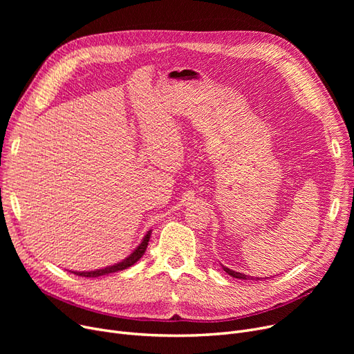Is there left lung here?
<instances>
[{
    "label": "left lung",
    "instance_id": "8db88e82",
    "mask_svg": "<svg viewBox=\"0 0 354 354\" xmlns=\"http://www.w3.org/2000/svg\"><path fill=\"white\" fill-rule=\"evenodd\" d=\"M222 268H224V271L225 272H228L230 275H232L234 278H239V280H259L258 277H250V275H245V274H243V272H236V271H232V270H230V268H227V267H224L222 266Z\"/></svg>",
    "mask_w": 354,
    "mask_h": 354
}]
</instances>
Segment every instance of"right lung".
<instances>
[{
    "label": "right lung",
    "mask_w": 354,
    "mask_h": 354,
    "mask_svg": "<svg viewBox=\"0 0 354 354\" xmlns=\"http://www.w3.org/2000/svg\"><path fill=\"white\" fill-rule=\"evenodd\" d=\"M151 234L152 231H147V234L145 235V238L142 239V243L135 248V251L130 254L127 258H124L123 261L115 264V266H110L102 270H95V271H71L73 274L80 275V277H90V278H95V277H100V275H106V274H111V272H118L122 270H126L129 267H132L135 263H138L139 259L142 258V255L145 254L147 244H149V239H151Z\"/></svg>",
    "instance_id": "obj_1"
}]
</instances>
